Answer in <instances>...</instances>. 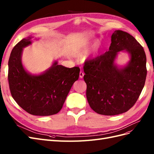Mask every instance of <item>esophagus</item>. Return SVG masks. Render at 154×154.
Segmentation results:
<instances>
[{"mask_svg":"<svg viewBox=\"0 0 154 154\" xmlns=\"http://www.w3.org/2000/svg\"><path fill=\"white\" fill-rule=\"evenodd\" d=\"M84 73L83 72L82 70H81L80 72V78H84Z\"/></svg>","mask_w":154,"mask_h":154,"instance_id":"obj_1","label":"esophagus"}]
</instances>
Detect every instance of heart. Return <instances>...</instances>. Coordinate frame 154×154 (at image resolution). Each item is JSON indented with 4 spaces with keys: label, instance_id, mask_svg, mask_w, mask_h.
<instances>
[{
    "label": "heart",
    "instance_id": "1",
    "mask_svg": "<svg viewBox=\"0 0 154 154\" xmlns=\"http://www.w3.org/2000/svg\"><path fill=\"white\" fill-rule=\"evenodd\" d=\"M101 46V43L99 40H97L93 45V48L91 50V52H90V55L94 56L97 54ZM88 47H89V42L87 41H85L82 42L78 47L77 48L76 51V55L78 56H84L87 52L88 51Z\"/></svg>",
    "mask_w": 154,
    "mask_h": 154
}]
</instances>
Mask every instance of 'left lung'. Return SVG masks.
<instances>
[{"mask_svg":"<svg viewBox=\"0 0 154 154\" xmlns=\"http://www.w3.org/2000/svg\"><path fill=\"white\" fill-rule=\"evenodd\" d=\"M111 37L109 51L87 61L84 67L87 101L91 109L103 115H116L130 109L139 97L147 74L146 54L138 41L119 30ZM120 51L130 56L124 66L115 63Z\"/></svg>","mask_w":154,"mask_h":154,"instance_id":"obj_1","label":"left lung"}]
</instances>
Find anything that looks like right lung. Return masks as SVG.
<instances>
[{
    "instance_id": "1",
    "label": "right lung",
    "mask_w": 154,
    "mask_h": 154,
    "mask_svg": "<svg viewBox=\"0 0 154 154\" xmlns=\"http://www.w3.org/2000/svg\"><path fill=\"white\" fill-rule=\"evenodd\" d=\"M33 36L24 38L11 52L8 61V82L11 96L23 109L33 115L49 116L63 107L73 84L78 80L80 69L67 68L57 60L39 74H32L22 63L23 48L32 43ZM37 40V39H35Z\"/></svg>"
}]
</instances>
